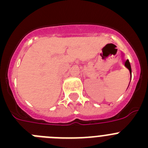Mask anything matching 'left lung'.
Listing matches in <instances>:
<instances>
[{"label": "left lung", "mask_w": 148, "mask_h": 148, "mask_svg": "<svg viewBox=\"0 0 148 148\" xmlns=\"http://www.w3.org/2000/svg\"><path fill=\"white\" fill-rule=\"evenodd\" d=\"M125 66H126L128 70H129V71H130V75H131V66H130V62H129V60H126L125 62Z\"/></svg>", "instance_id": "obj_1"}]
</instances>
